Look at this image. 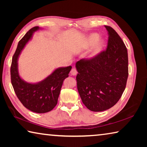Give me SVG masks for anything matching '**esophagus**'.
<instances>
[{
	"mask_svg": "<svg viewBox=\"0 0 147 147\" xmlns=\"http://www.w3.org/2000/svg\"><path fill=\"white\" fill-rule=\"evenodd\" d=\"M77 73H78V72H77L76 69L75 68H73V69H71V75L75 76V75H76Z\"/></svg>",
	"mask_w": 147,
	"mask_h": 147,
	"instance_id": "obj_1",
	"label": "esophagus"
}]
</instances>
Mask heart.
<instances>
[{
	"label": "heart",
	"mask_w": 147,
	"mask_h": 147,
	"mask_svg": "<svg viewBox=\"0 0 147 147\" xmlns=\"http://www.w3.org/2000/svg\"><path fill=\"white\" fill-rule=\"evenodd\" d=\"M99 38H100V36L98 34L93 33L88 36L86 40L85 47L87 49L90 48V47H93L95 43H96L91 53L92 57H94L97 56L98 54H100L105 46V41L103 39H99Z\"/></svg>",
	"instance_id": "obj_1"
}]
</instances>
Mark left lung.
<instances>
[{"label":"left lung","mask_w":147,"mask_h":147,"mask_svg":"<svg viewBox=\"0 0 147 147\" xmlns=\"http://www.w3.org/2000/svg\"><path fill=\"white\" fill-rule=\"evenodd\" d=\"M105 27L109 34L106 51L76 63L78 93L84 105L93 111H105L115 105L125 89L128 76L125 45L115 30Z\"/></svg>","instance_id":"obj_1"}]
</instances>
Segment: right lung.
<instances>
[{"mask_svg": "<svg viewBox=\"0 0 147 147\" xmlns=\"http://www.w3.org/2000/svg\"><path fill=\"white\" fill-rule=\"evenodd\" d=\"M41 29L39 26L34 27L19 41L10 69L11 84L19 100L25 108L38 113L49 112L56 106L62 84L72 69L71 66L57 68L43 80L36 83L27 82L20 76L18 69L20 54L32 39L34 32Z\"/></svg>", "mask_w": 147, "mask_h": 147, "instance_id": "1", "label": "right lung"}]
</instances>
